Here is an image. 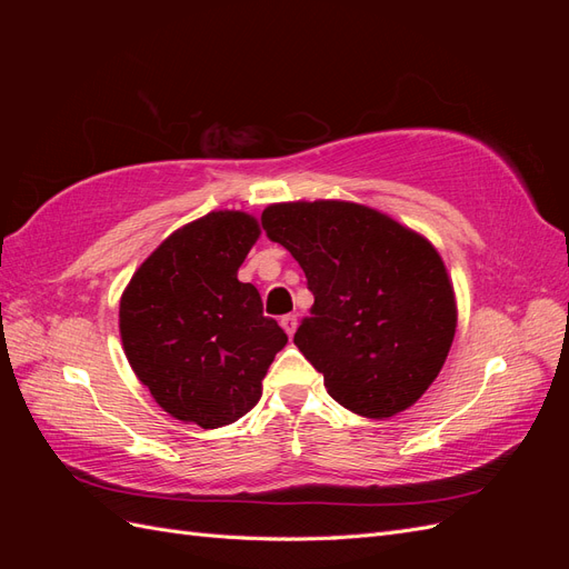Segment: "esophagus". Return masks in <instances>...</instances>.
Instances as JSON below:
<instances>
[{
	"mask_svg": "<svg viewBox=\"0 0 569 569\" xmlns=\"http://www.w3.org/2000/svg\"><path fill=\"white\" fill-rule=\"evenodd\" d=\"M280 325L284 327V332L291 337L297 332V325H299V320H297V316L295 313H289V316H282L280 318Z\"/></svg>",
	"mask_w": 569,
	"mask_h": 569,
	"instance_id": "1",
	"label": "esophagus"
}]
</instances>
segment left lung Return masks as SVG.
Wrapping results in <instances>:
<instances>
[{
    "label": "left lung",
    "instance_id": "8db88e82",
    "mask_svg": "<svg viewBox=\"0 0 569 569\" xmlns=\"http://www.w3.org/2000/svg\"><path fill=\"white\" fill-rule=\"evenodd\" d=\"M261 226L306 272L316 301L295 343L327 393L366 418L416 403L456 335L453 287L437 249L349 201L274 203Z\"/></svg>",
    "mask_w": 569,
    "mask_h": 569
}]
</instances>
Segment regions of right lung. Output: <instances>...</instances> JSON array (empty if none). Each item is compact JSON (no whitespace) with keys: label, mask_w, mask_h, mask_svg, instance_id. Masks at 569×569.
<instances>
[{"label":"right lung","mask_w":569,"mask_h":569,"mask_svg":"<svg viewBox=\"0 0 569 569\" xmlns=\"http://www.w3.org/2000/svg\"><path fill=\"white\" fill-rule=\"evenodd\" d=\"M258 232L239 211L189 222L137 268L120 299L130 366L178 420L213 429L247 416L287 343L258 289L237 280Z\"/></svg>","instance_id":"1"}]
</instances>
